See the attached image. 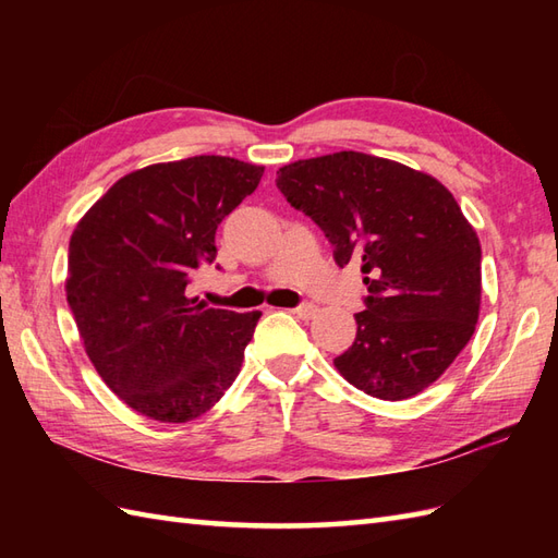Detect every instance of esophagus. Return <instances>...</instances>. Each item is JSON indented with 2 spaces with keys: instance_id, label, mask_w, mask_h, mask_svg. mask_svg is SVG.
Listing matches in <instances>:
<instances>
[{
  "instance_id": "34e87169",
  "label": "esophagus",
  "mask_w": 558,
  "mask_h": 558,
  "mask_svg": "<svg viewBox=\"0 0 558 558\" xmlns=\"http://www.w3.org/2000/svg\"><path fill=\"white\" fill-rule=\"evenodd\" d=\"M294 314H298L300 318H304V322H306V318H312V316L316 314V306H314V304H310V302H306V304H300L298 310H294Z\"/></svg>"
}]
</instances>
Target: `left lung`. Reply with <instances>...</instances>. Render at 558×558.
Here are the masks:
<instances>
[{"label":"left lung","instance_id":"obj_1","mask_svg":"<svg viewBox=\"0 0 558 558\" xmlns=\"http://www.w3.org/2000/svg\"><path fill=\"white\" fill-rule=\"evenodd\" d=\"M276 184L324 230L340 268L362 266L369 298L333 360L340 376L381 400L429 388L475 333L482 302L480 236L453 194L357 150L282 165Z\"/></svg>","mask_w":558,"mask_h":558}]
</instances>
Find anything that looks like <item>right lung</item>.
Returning a JSON list of instances; mask_svg holds the SVG:
<instances>
[{"mask_svg": "<svg viewBox=\"0 0 558 558\" xmlns=\"http://www.w3.org/2000/svg\"><path fill=\"white\" fill-rule=\"evenodd\" d=\"M264 168L225 156L156 162L117 180L69 240L66 302L88 360L117 398L148 420L208 412L242 369L260 312L186 298L216 258V230Z\"/></svg>", "mask_w": 558, "mask_h": 558, "instance_id": "add662e5", "label": "right lung"}]
</instances>
